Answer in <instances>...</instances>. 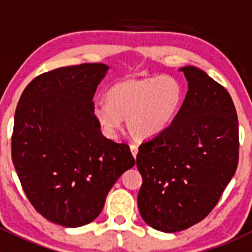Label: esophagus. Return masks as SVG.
Here are the masks:
<instances>
[{
    "label": "esophagus",
    "instance_id": "1",
    "mask_svg": "<svg viewBox=\"0 0 252 252\" xmlns=\"http://www.w3.org/2000/svg\"><path fill=\"white\" fill-rule=\"evenodd\" d=\"M130 151H131V154H133L134 158H136V155H138L139 149H138V146H136L135 144H131L130 145Z\"/></svg>",
    "mask_w": 252,
    "mask_h": 252
}]
</instances>
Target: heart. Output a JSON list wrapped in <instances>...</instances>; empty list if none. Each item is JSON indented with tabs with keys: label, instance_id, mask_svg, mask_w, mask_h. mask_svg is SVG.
I'll return each mask as SVG.
<instances>
[{
	"label": "heart",
	"instance_id": "b5f03b06",
	"mask_svg": "<svg viewBox=\"0 0 252 252\" xmlns=\"http://www.w3.org/2000/svg\"><path fill=\"white\" fill-rule=\"evenodd\" d=\"M107 100L93 103V114L103 133L116 138L126 118L136 139H150L166 130L179 113L184 86L172 75L128 78L112 85Z\"/></svg>",
	"mask_w": 252,
	"mask_h": 252
}]
</instances>
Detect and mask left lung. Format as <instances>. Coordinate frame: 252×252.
Masks as SVG:
<instances>
[{
    "label": "left lung",
    "instance_id": "left-lung-1",
    "mask_svg": "<svg viewBox=\"0 0 252 252\" xmlns=\"http://www.w3.org/2000/svg\"><path fill=\"white\" fill-rule=\"evenodd\" d=\"M188 93L173 123L139 147L138 206L154 229L175 233L217 205L239 161L238 116L222 85L194 65L179 68Z\"/></svg>",
    "mask_w": 252,
    "mask_h": 252
}]
</instances>
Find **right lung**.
<instances>
[{"label": "right lung", "instance_id": "1", "mask_svg": "<svg viewBox=\"0 0 252 252\" xmlns=\"http://www.w3.org/2000/svg\"><path fill=\"white\" fill-rule=\"evenodd\" d=\"M110 67H62L30 81L14 114L12 159L35 210L56 224L93 222L114 183L135 164L126 144L105 138L93 98Z\"/></svg>", "mask_w": 252, "mask_h": 252}]
</instances>
